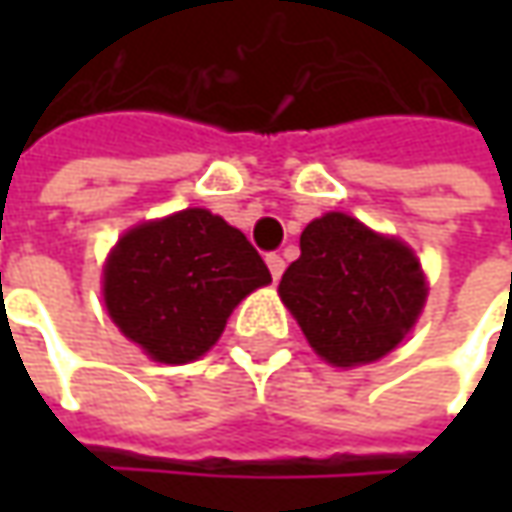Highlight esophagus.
Returning <instances> with one entry per match:
<instances>
[{
  "mask_svg": "<svg viewBox=\"0 0 512 512\" xmlns=\"http://www.w3.org/2000/svg\"><path fill=\"white\" fill-rule=\"evenodd\" d=\"M267 267H270V276H273V282H279L282 279V273H285V259L279 256V253H267Z\"/></svg>",
  "mask_w": 512,
  "mask_h": 512,
  "instance_id": "obj_1",
  "label": "esophagus"
}]
</instances>
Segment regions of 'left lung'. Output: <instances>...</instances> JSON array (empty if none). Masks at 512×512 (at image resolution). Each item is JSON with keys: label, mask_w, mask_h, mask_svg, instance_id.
Masks as SVG:
<instances>
[{"label": "left lung", "mask_w": 512, "mask_h": 512, "mask_svg": "<svg viewBox=\"0 0 512 512\" xmlns=\"http://www.w3.org/2000/svg\"><path fill=\"white\" fill-rule=\"evenodd\" d=\"M299 247L279 296L325 362H376L416 325L427 287L419 259L399 239L347 213H325L305 227Z\"/></svg>", "instance_id": "left-lung-1"}]
</instances>
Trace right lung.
<instances>
[{
  "instance_id": "1",
  "label": "right lung",
  "mask_w": 512,
  "mask_h": 512,
  "mask_svg": "<svg viewBox=\"0 0 512 512\" xmlns=\"http://www.w3.org/2000/svg\"><path fill=\"white\" fill-rule=\"evenodd\" d=\"M267 282L270 270L242 230L190 207L119 239L105 265V305L150 359L185 364L207 353L233 307Z\"/></svg>"
}]
</instances>
